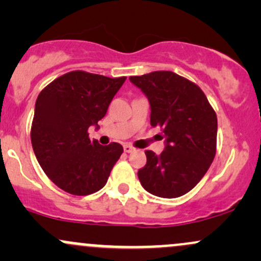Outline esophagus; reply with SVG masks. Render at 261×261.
Wrapping results in <instances>:
<instances>
[{
	"label": "esophagus",
	"instance_id": "34e87169",
	"mask_svg": "<svg viewBox=\"0 0 261 261\" xmlns=\"http://www.w3.org/2000/svg\"><path fill=\"white\" fill-rule=\"evenodd\" d=\"M124 151L126 152V153H130V152L134 151V147L131 145H128V143H126V145H124Z\"/></svg>",
	"mask_w": 261,
	"mask_h": 261
}]
</instances>
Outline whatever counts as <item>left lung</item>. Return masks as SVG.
Masks as SVG:
<instances>
[{"label": "left lung", "mask_w": 261, "mask_h": 261, "mask_svg": "<svg viewBox=\"0 0 261 261\" xmlns=\"http://www.w3.org/2000/svg\"><path fill=\"white\" fill-rule=\"evenodd\" d=\"M130 81L147 95L151 125L161 127L166 148L145 151L141 185L152 195L173 199L187 194L206 174L217 147V115L205 93L172 71H155Z\"/></svg>", "instance_id": "8db88e82"}]
</instances>
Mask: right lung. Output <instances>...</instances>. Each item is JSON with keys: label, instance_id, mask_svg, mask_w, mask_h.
<instances>
[{"label": "right lung", "instance_id": "add662e5", "mask_svg": "<svg viewBox=\"0 0 261 261\" xmlns=\"http://www.w3.org/2000/svg\"><path fill=\"white\" fill-rule=\"evenodd\" d=\"M126 77L71 71L49 83L35 103L31 139L35 157L54 184L85 196L107 184L124 148L91 141L88 128L106 116Z\"/></svg>", "mask_w": 261, "mask_h": 261}]
</instances>
